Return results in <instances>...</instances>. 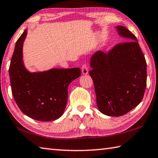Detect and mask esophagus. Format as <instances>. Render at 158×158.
Here are the masks:
<instances>
[{"label":"esophagus","instance_id":"obj_1","mask_svg":"<svg viewBox=\"0 0 158 158\" xmlns=\"http://www.w3.org/2000/svg\"><path fill=\"white\" fill-rule=\"evenodd\" d=\"M82 73L83 75L88 73V66L87 63H84L82 66Z\"/></svg>","mask_w":158,"mask_h":158}]
</instances>
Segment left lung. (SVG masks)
Returning <instances> with one entry per match:
<instances>
[{
	"label": "left lung",
	"instance_id": "8db88e82",
	"mask_svg": "<svg viewBox=\"0 0 158 158\" xmlns=\"http://www.w3.org/2000/svg\"><path fill=\"white\" fill-rule=\"evenodd\" d=\"M127 41L119 43L106 53L98 51L90 60L98 110L118 117L137 106L144 94L146 62L135 36L126 27H116Z\"/></svg>",
	"mask_w": 158,
	"mask_h": 158
}]
</instances>
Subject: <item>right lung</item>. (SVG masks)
Returning a JSON list of instances; mask_svg holds the SVG:
<instances>
[{
  "label": "right lung",
  "instance_id": "add662e5",
  "mask_svg": "<svg viewBox=\"0 0 158 158\" xmlns=\"http://www.w3.org/2000/svg\"><path fill=\"white\" fill-rule=\"evenodd\" d=\"M27 30L16 41L9 74L12 96L21 112L40 121L57 119L64 112L68 86L81 76L79 68L52 69L30 73L23 62V44Z\"/></svg>",
  "mask_w": 158,
  "mask_h": 158
}]
</instances>
